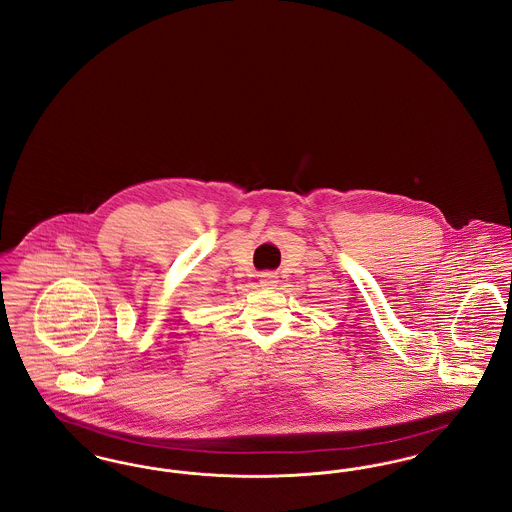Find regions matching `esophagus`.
<instances>
[{
	"instance_id": "1",
	"label": "esophagus",
	"mask_w": 512,
	"mask_h": 512,
	"mask_svg": "<svg viewBox=\"0 0 512 512\" xmlns=\"http://www.w3.org/2000/svg\"><path fill=\"white\" fill-rule=\"evenodd\" d=\"M259 282H261L263 288H274L278 284V276L274 272H263L259 276Z\"/></svg>"
}]
</instances>
